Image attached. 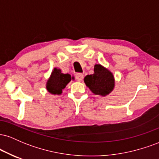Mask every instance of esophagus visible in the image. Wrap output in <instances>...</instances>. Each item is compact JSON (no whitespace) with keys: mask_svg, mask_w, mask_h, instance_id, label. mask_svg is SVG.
Instances as JSON below:
<instances>
[{"mask_svg":"<svg viewBox=\"0 0 159 159\" xmlns=\"http://www.w3.org/2000/svg\"><path fill=\"white\" fill-rule=\"evenodd\" d=\"M83 78H84V75L82 73H77V74H76L75 78H76V80H77V81H82Z\"/></svg>","mask_w":159,"mask_h":159,"instance_id":"esophagus-1","label":"esophagus"}]
</instances>
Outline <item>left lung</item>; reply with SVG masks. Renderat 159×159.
<instances>
[{"instance_id": "obj_1", "label": "left lung", "mask_w": 159, "mask_h": 159, "mask_svg": "<svg viewBox=\"0 0 159 159\" xmlns=\"http://www.w3.org/2000/svg\"><path fill=\"white\" fill-rule=\"evenodd\" d=\"M86 85L96 95L106 96L114 89V76L110 71L100 64L94 66V73L84 78Z\"/></svg>"}]
</instances>
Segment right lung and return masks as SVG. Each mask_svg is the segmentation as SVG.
<instances>
[{
	"instance_id": "add662e5",
	"label": "right lung",
	"mask_w": 159,
	"mask_h": 159,
	"mask_svg": "<svg viewBox=\"0 0 159 159\" xmlns=\"http://www.w3.org/2000/svg\"><path fill=\"white\" fill-rule=\"evenodd\" d=\"M71 80L72 77L70 75L61 73V69L54 68L50 78L47 81L46 88L52 94H61L62 90L65 88Z\"/></svg>"
}]
</instances>
